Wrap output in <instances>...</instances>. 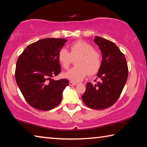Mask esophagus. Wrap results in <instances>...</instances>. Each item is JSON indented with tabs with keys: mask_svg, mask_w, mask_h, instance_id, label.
Returning <instances> with one entry per match:
<instances>
[{
	"mask_svg": "<svg viewBox=\"0 0 147 147\" xmlns=\"http://www.w3.org/2000/svg\"><path fill=\"white\" fill-rule=\"evenodd\" d=\"M77 84H78V83L72 82V81H69V85H70V86H75V85H77Z\"/></svg>",
	"mask_w": 147,
	"mask_h": 147,
	"instance_id": "34e87169",
	"label": "esophagus"
}]
</instances>
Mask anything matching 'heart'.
Wrapping results in <instances>:
<instances>
[{"instance_id":"heart-1","label":"heart","mask_w":147,"mask_h":147,"mask_svg":"<svg viewBox=\"0 0 147 147\" xmlns=\"http://www.w3.org/2000/svg\"><path fill=\"white\" fill-rule=\"evenodd\" d=\"M76 60V67L71 68L63 74L64 78L79 82L87 76L94 75L99 71L102 64V57L99 52L89 43L79 40L70 45V53L62 47L58 53V60L62 68L67 69L73 61Z\"/></svg>"}]
</instances>
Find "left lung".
<instances>
[{
  "label": "left lung",
  "mask_w": 147,
  "mask_h": 147,
  "mask_svg": "<svg viewBox=\"0 0 147 147\" xmlns=\"http://www.w3.org/2000/svg\"><path fill=\"white\" fill-rule=\"evenodd\" d=\"M94 41L102 54V64L97 74L102 81L96 85L86 83L82 100L88 107L103 109L119 99L128 78V68L124 55L115 43L99 36H95Z\"/></svg>",
  "instance_id": "8db88e82"
}]
</instances>
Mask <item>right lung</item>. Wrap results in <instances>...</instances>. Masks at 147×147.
Masks as SVG:
<instances>
[{
  "label": "right lung",
  "mask_w": 147,
  "mask_h": 147,
  "mask_svg": "<svg viewBox=\"0 0 147 147\" xmlns=\"http://www.w3.org/2000/svg\"><path fill=\"white\" fill-rule=\"evenodd\" d=\"M67 42L64 38H44L30 44L18 58L15 78L25 100L30 106L48 111L61 103L69 81H55L61 73L58 53Z\"/></svg>",
  "instance_id": "obj_1"
}]
</instances>
